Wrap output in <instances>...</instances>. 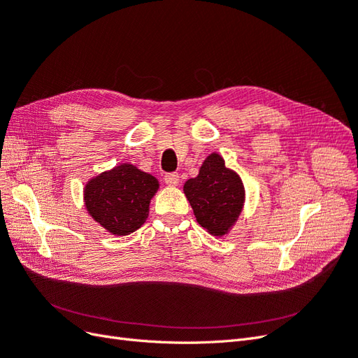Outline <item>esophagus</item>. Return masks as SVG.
Listing matches in <instances>:
<instances>
[{"label": "esophagus", "instance_id": "obj_1", "mask_svg": "<svg viewBox=\"0 0 358 358\" xmlns=\"http://www.w3.org/2000/svg\"><path fill=\"white\" fill-rule=\"evenodd\" d=\"M164 180H165L168 186L176 187V186H178V182H180V176L177 174V172H169V174L165 176Z\"/></svg>", "mask_w": 358, "mask_h": 358}]
</instances>
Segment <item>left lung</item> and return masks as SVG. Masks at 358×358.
I'll return each mask as SVG.
<instances>
[{"label":"left lung","instance_id":"8db88e82","mask_svg":"<svg viewBox=\"0 0 358 358\" xmlns=\"http://www.w3.org/2000/svg\"><path fill=\"white\" fill-rule=\"evenodd\" d=\"M184 193L198 223L217 236L227 234L238 220L245 196L236 172L226 168L217 153L205 159L198 177L186 181Z\"/></svg>","mask_w":358,"mask_h":358}]
</instances>
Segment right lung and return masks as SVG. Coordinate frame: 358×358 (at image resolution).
<instances>
[{
	"mask_svg": "<svg viewBox=\"0 0 358 358\" xmlns=\"http://www.w3.org/2000/svg\"><path fill=\"white\" fill-rule=\"evenodd\" d=\"M157 189L159 181L153 176L122 164L86 184V208L108 232L124 236L144 224Z\"/></svg>",
	"mask_w": 358,
	"mask_h": 358,
	"instance_id": "right-lung-1",
	"label": "right lung"
}]
</instances>
